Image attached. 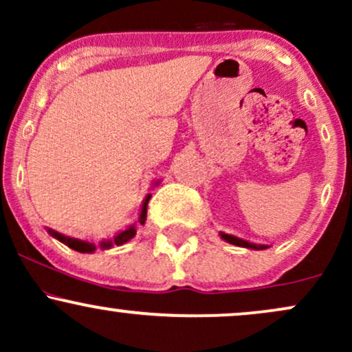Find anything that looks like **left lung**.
<instances>
[{
    "instance_id": "1",
    "label": "left lung",
    "mask_w": 352,
    "mask_h": 352,
    "mask_svg": "<svg viewBox=\"0 0 352 352\" xmlns=\"http://www.w3.org/2000/svg\"><path fill=\"white\" fill-rule=\"evenodd\" d=\"M220 236L223 238L225 241H228V243L236 245V246H243V248H250V250H265V248H268V245L252 243V241H246V240H243V238L228 235V233H223V232H220Z\"/></svg>"
}]
</instances>
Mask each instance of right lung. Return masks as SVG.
<instances>
[{"label":"right lung","instance_id":"1","mask_svg":"<svg viewBox=\"0 0 352 352\" xmlns=\"http://www.w3.org/2000/svg\"><path fill=\"white\" fill-rule=\"evenodd\" d=\"M151 197L152 195H151V193H148V195L145 197V200H144V204H142V210H140V217H139V223L140 225H144L145 223V218H147V204H148V200H151ZM47 232H50L51 236H54L56 240H59L60 243L67 245V246H69V248L76 250V252H79V253H92V252H96V245L94 243H89V241L78 240V238L64 236L63 233L54 232V230H51V228H47ZM135 233H137L135 225H132V227L125 228L124 232L117 233V235L112 238V240L100 241L99 246L102 250H109V248H112V246H114V245H117V246L124 245V243H127V241L131 240V238H134Z\"/></svg>","mask_w":352,"mask_h":352}]
</instances>
